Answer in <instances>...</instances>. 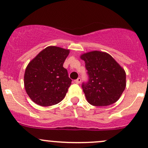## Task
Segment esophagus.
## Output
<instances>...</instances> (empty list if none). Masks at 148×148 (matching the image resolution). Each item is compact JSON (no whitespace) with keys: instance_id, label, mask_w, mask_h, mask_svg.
<instances>
[{"instance_id":"34e87169","label":"esophagus","mask_w":148,"mask_h":148,"mask_svg":"<svg viewBox=\"0 0 148 148\" xmlns=\"http://www.w3.org/2000/svg\"><path fill=\"white\" fill-rule=\"evenodd\" d=\"M81 81H82V79H81L80 78H78L77 79H76V80L74 81V82H75L77 84H80Z\"/></svg>"}]
</instances>
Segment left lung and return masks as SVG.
Here are the masks:
<instances>
[{
	"instance_id": "obj_1",
	"label": "left lung",
	"mask_w": 148,
	"mask_h": 148,
	"mask_svg": "<svg viewBox=\"0 0 148 148\" xmlns=\"http://www.w3.org/2000/svg\"><path fill=\"white\" fill-rule=\"evenodd\" d=\"M88 82L82 84L87 101L94 106L116 103L126 88V72L108 53L94 50L84 53Z\"/></svg>"
}]
</instances>
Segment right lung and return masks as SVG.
Returning <instances> with one entry per match:
<instances>
[{"instance_id": "1", "label": "right lung", "mask_w": 148, "mask_h": 148, "mask_svg": "<svg viewBox=\"0 0 148 148\" xmlns=\"http://www.w3.org/2000/svg\"><path fill=\"white\" fill-rule=\"evenodd\" d=\"M69 50L48 46L40 51L26 68L24 84L29 98L47 107L59 103L65 97L71 79L63 64Z\"/></svg>"}]
</instances>
